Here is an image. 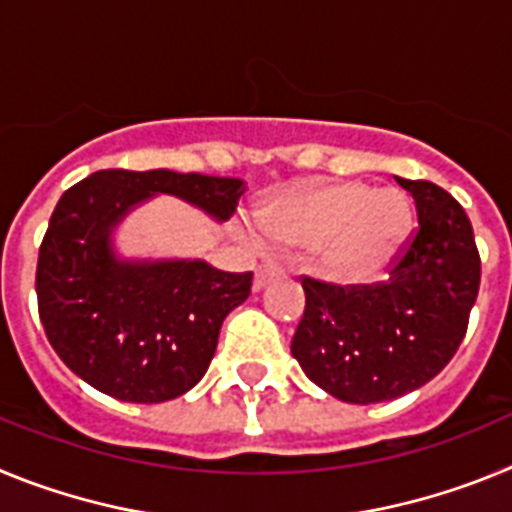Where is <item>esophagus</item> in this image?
I'll list each match as a JSON object with an SVG mask.
<instances>
[{
  "instance_id": "esophagus-1",
  "label": "esophagus",
  "mask_w": 512,
  "mask_h": 512,
  "mask_svg": "<svg viewBox=\"0 0 512 512\" xmlns=\"http://www.w3.org/2000/svg\"><path fill=\"white\" fill-rule=\"evenodd\" d=\"M277 274H279V266L274 264V261H266V264H261L259 269H256V277H253V289H256V292H259V289H264L271 279L277 277Z\"/></svg>"
}]
</instances>
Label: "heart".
Listing matches in <instances>:
<instances>
[{
  "label": "heart",
  "mask_w": 512,
  "mask_h": 512,
  "mask_svg": "<svg viewBox=\"0 0 512 512\" xmlns=\"http://www.w3.org/2000/svg\"><path fill=\"white\" fill-rule=\"evenodd\" d=\"M277 243L318 248L333 279H361L390 264L413 233V207L400 192H374L364 182L305 187L261 212Z\"/></svg>",
  "instance_id": "1"
}]
</instances>
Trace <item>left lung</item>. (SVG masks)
Returning <instances> with one entry per match:
<instances>
[{
	"label": "left lung",
	"mask_w": 512,
	"mask_h": 512,
	"mask_svg": "<svg viewBox=\"0 0 512 512\" xmlns=\"http://www.w3.org/2000/svg\"><path fill=\"white\" fill-rule=\"evenodd\" d=\"M418 230L390 277L336 287L302 279L305 315L292 356L320 390L374 405L431 382L456 354L479 292V253L467 212L446 189L395 176Z\"/></svg>",
	"instance_id": "left-lung-1"
}]
</instances>
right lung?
<instances>
[{"instance_id":"add662e5","label":"right lung","mask_w":512,"mask_h":512,"mask_svg":"<svg viewBox=\"0 0 512 512\" xmlns=\"http://www.w3.org/2000/svg\"><path fill=\"white\" fill-rule=\"evenodd\" d=\"M156 194L230 220L241 179L169 169H104L63 192L40 243V323L61 361L122 402H166L205 377L228 312L248 300L253 274L202 259H125L117 225Z\"/></svg>"}]
</instances>
